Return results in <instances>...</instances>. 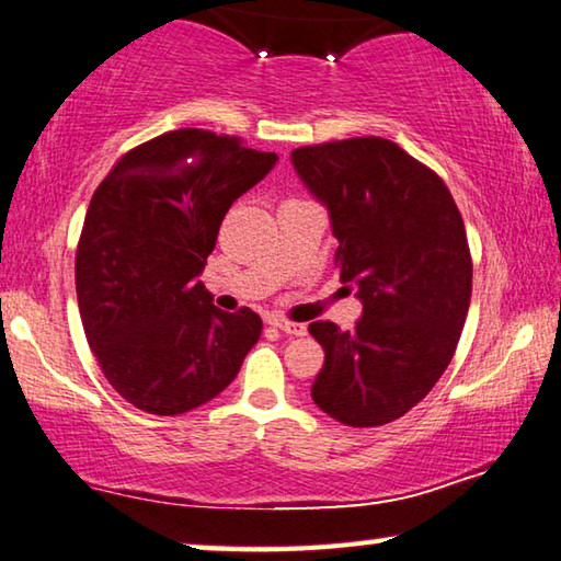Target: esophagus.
I'll return each instance as SVG.
<instances>
[{
    "instance_id": "1",
    "label": "esophagus",
    "mask_w": 561,
    "mask_h": 561,
    "mask_svg": "<svg viewBox=\"0 0 561 561\" xmlns=\"http://www.w3.org/2000/svg\"><path fill=\"white\" fill-rule=\"evenodd\" d=\"M272 327L282 329L284 334H291V336H305L307 334V324H299V322H291V319H284V317H274Z\"/></svg>"
}]
</instances>
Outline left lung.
I'll list each match as a JSON object with an SVG mask.
<instances>
[{"label": "left lung", "instance_id": "left-lung-1", "mask_svg": "<svg viewBox=\"0 0 561 561\" xmlns=\"http://www.w3.org/2000/svg\"><path fill=\"white\" fill-rule=\"evenodd\" d=\"M291 162L327 204L340 282L364 305L352 332L309 324L324 350L312 399L342 424H389L455 357L472 299L465 221L442 176L385 137L299 147Z\"/></svg>", "mask_w": 561, "mask_h": 561}]
</instances>
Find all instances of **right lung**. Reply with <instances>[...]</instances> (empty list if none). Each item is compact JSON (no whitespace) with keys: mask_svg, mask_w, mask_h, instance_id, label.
<instances>
[{"mask_svg":"<svg viewBox=\"0 0 561 561\" xmlns=\"http://www.w3.org/2000/svg\"><path fill=\"white\" fill-rule=\"evenodd\" d=\"M277 162L239 137L174 129L129 149L96 186L77 244L87 342L110 385L147 414L215 399L262 334V317L211 305L197 279L237 197Z\"/></svg>","mask_w":561,"mask_h":561,"instance_id":"1","label":"right lung"}]
</instances>
